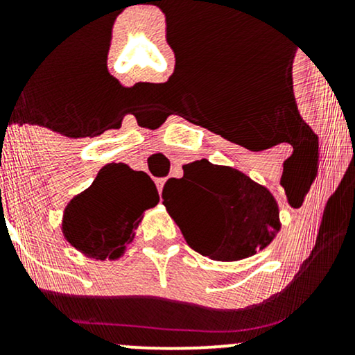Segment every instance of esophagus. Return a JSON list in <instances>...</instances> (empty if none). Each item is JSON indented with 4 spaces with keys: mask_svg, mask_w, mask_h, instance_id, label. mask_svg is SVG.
I'll return each mask as SVG.
<instances>
[{
    "mask_svg": "<svg viewBox=\"0 0 355 355\" xmlns=\"http://www.w3.org/2000/svg\"><path fill=\"white\" fill-rule=\"evenodd\" d=\"M157 187H158V191L162 193V190H164V185H165V178H157Z\"/></svg>",
    "mask_w": 355,
    "mask_h": 355,
    "instance_id": "34e87169",
    "label": "esophagus"
}]
</instances>
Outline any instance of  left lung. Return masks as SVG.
<instances>
[{
  "label": "left lung",
  "instance_id": "obj_1",
  "mask_svg": "<svg viewBox=\"0 0 355 355\" xmlns=\"http://www.w3.org/2000/svg\"><path fill=\"white\" fill-rule=\"evenodd\" d=\"M162 197L187 243L211 260L255 255L282 227L279 203L267 187L205 158L183 166V177L170 178Z\"/></svg>",
  "mask_w": 355,
  "mask_h": 355
}]
</instances>
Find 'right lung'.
I'll return each mask as SVG.
<instances>
[{
    "label": "right lung",
    "mask_w": 355,
    "mask_h": 355,
    "mask_svg": "<svg viewBox=\"0 0 355 355\" xmlns=\"http://www.w3.org/2000/svg\"><path fill=\"white\" fill-rule=\"evenodd\" d=\"M158 200L157 187L145 172H135L125 164H110L87 190L68 202L61 230L85 257L116 260L132 243L144 211Z\"/></svg>",
    "instance_id": "add662e5"
}]
</instances>
